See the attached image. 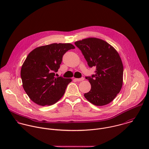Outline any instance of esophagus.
Masks as SVG:
<instances>
[{"label":"esophagus","mask_w":149,"mask_h":149,"mask_svg":"<svg viewBox=\"0 0 149 149\" xmlns=\"http://www.w3.org/2000/svg\"><path fill=\"white\" fill-rule=\"evenodd\" d=\"M74 80H75L76 81H83V80H84V78L83 77H81V78H80V79H74Z\"/></svg>","instance_id":"esophagus-1"}]
</instances>
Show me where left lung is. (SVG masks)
Segmentation results:
<instances>
[{"label":"left lung","instance_id":"obj_1","mask_svg":"<svg viewBox=\"0 0 149 149\" xmlns=\"http://www.w3.org/2000/svg\"><path fill=\"white\" fill-rule=\"evenodd\" d=\"M81 51L90 68L96 67L95 74L85 77L91 89L84 96L92 104L102 106L111 103L123 85V66L118 52L99 38H88L74 42Z\"/></svg>","mask_w":149,"mask_h":149}]
</instances>
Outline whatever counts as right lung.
<instances>
[{
  "instance_id": "right-lung-1",
  "label": "right lung",
  "mask_w": 149,
  "mask_h": 149,
  "mask_svg": "<svg viewBox=\"0 0 149 149\" xmlns=\"http://www.w3.org/2000/svg\"><path fill=\"white\" fill-rule=\"evenodd\" d=\"M75 47L71 43H52L38 47L26 57L21 70L22 85L35 103L50 106L64 95L71 79L55 77L64 54Z\"/></svg>"
}]
</instances>
